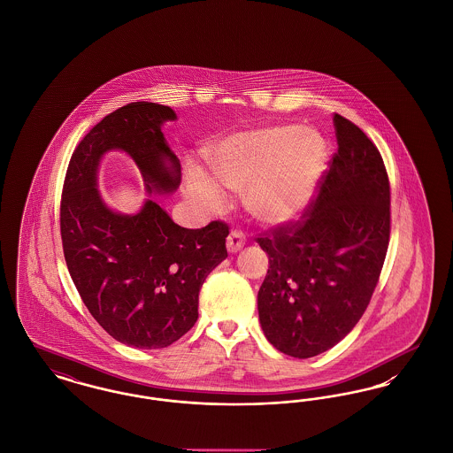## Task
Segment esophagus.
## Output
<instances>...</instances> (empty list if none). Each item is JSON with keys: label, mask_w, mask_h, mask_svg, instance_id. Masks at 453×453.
Masks as SVG:
<instances>
[{"label": "esophagus", "mask_w": 453, "mask_h": 453, "mask_svg": "<svg viewBox=\"0 0 453 453\" xmlns=\"http://www.w3.org/2000/svg\"><path fill=\"white\" fill-rule=\"evenodd\" d=\"M244 242H246V237H244L241 231H237V229L231 231V234L227 236V250H229V253H237L244 246Z\"/></svg>", "instance_id": "34e87169"}]
</instances>
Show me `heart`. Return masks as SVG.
<instances>
[{
    "instance_id": "b5f03b06",
    "label": "heart",
    "mask_w": 453,
    "mask_h": 453,
    "mask_svg": "<svg viewBox=\"0 0 453 453\" xmlns=\"http://www.w3.org/2000/svg\"><path fill=\"white\" fill-rule=\"evenodd\" d=\"M326 159L323 135L297 124L237 132L211 154L220 185L242 195L246 212L272 226L301 216L316 192ZM192 192L209 211L226 205L222 188L205 174L195 178Z\"/></svg>"
}]
</instances>
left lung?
<instances>
[{"mask_svg": "<svg viewBox=\"0 0 453 453\" xmlns=\"http://www.w3.org/2000/svg\"><path fill=\"white\" fill-rule=\"evenodd\" d=\"M338 151L301 219L257 237L270 266L258 292L261 329L279 351L311 358L360 321L390 236V185L365 132L334 113Z\"/></svg>", "mask_w": 453, "mask_h": 453, "instance_id": "obj_1", "label": "left lung"}]
</instances>
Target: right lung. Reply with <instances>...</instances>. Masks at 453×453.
<instances>
[{
    "instance_id": "obj_1",
    "label": "right lung",
    "mask_w": 453,
    "mask_h": 453,
    "mask_svg": "<svg viewBox=\"0 0 453 453\" xmlns=\"http://www.w3.org/2000/svg\"><path fill=\"white\" fill-rule=\"evenodd\" d=\"M174 119L172 108L150 102L108 113L73 152L61 196L65 265L89 314L117 342L144 349L166 348L194 327L200 287L227 258L226 222L185 229L150 198L124 216L96 190L102 156L122 150L150 194L174 192L181 166L161 132Z\"/></svg>"
}]
</instances>
